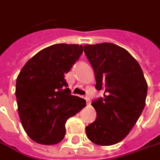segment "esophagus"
Wrapping results in <instances>:
<instances>
[{"label": "esophagus", "mask_w": 160, "mask_h": 160, "mask_svg": "<svg viewBox=\"0 0 160 160\" xmlns=\"http://www.w3.org/2000/svg\"><path fill=\"white\" fill-rule=\"evenodd\" d=\"M85 100H86V103H87V106H90L91 105V100L89 98H85Z\"/></svg>", "instance_id": "obj_1"}]
</instances>
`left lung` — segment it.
<instances>
[{"mask_svg": "<svg viewBox=\"0 0 160 160\" xmlns=\"http://www.w3.org/2000/svg\"><path fill=\"white\" fill-rule=\"evenodd\" d=\"M83 50L94 69L96 89L103 98L93 101L97 118L86 128L87 138L98 145L122 141L137 123L145 105L147 82L139 63L118 45H85Z\"/></svg>", "mask_w": 160, "mask_h": 160, "instance_id": "1", "label": "left lung"}]
</instances>
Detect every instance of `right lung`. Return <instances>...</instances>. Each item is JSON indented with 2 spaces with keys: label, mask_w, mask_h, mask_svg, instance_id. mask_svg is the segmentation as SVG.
Masks as SVG:
<instances>
[{
  "label": "right lung",
  "mask_w": 160,
  "mask_h": 160,
  "mask_svg": "<svg viewBox=\"0 0 160 160\" xmlns=\"http://www.w3.org/2000/svg\"><path fill=\"white\" fill-rule=\"evenodd\" d=\"M82 53V46L58 43L31 57L16 79L18 113L28 136L42 145H56L65 136L66 121L86 106L70 95L64 79Z\"/></svg>",
  "instance_id": "obj_1"
}]
</instances>
